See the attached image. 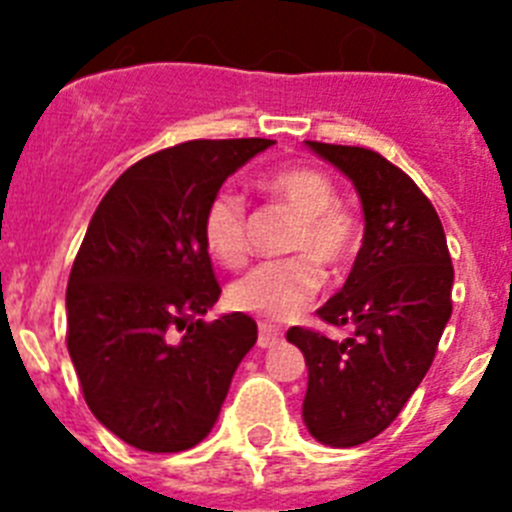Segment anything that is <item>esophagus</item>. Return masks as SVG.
Listing matches in <instances>:
<instances>
[{
    "mask_svg": "<svg viewBox=\"0 0 512 512\" xmlns=\"http://www.w3.org/2000/svg\"><path fill=\"white\" fill-rule=\"evenodd\" d=\"M282 341V333L279 330H274L271 325H259V346L261 348H271V346H277V343Z\"/></svg>",
    "mask_w": 512,
    "mask_h": 512,
    "instance_id": "esophagus-1",
    "label": "esophagus"
}]
</instances>
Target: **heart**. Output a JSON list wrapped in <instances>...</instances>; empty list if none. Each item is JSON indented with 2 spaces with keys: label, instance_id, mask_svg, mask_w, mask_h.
Segmentation results:
<instances>
[{
  "label": "heart",
  "instance_id": "heart-1",
  "mask_svg": "<svg viewBox=\"0 0 512 512\" xmlns=\"http://www.w3.org/2000/svg\"><path fill=\"white\" fill-rule=\"evenodd\" d=\"M261 189L300 220L289 251L300 253L284 261L253 266L230 287V302L266 323L295 318L318 297L328 266L341 274L356 259L361 225L354 212L338 202V187L315 166H287L269 174ZM202 235L212 259L225 266L241 264L248 253L246 202L233 189H220L202 217Z\"/></svg>",
  "mask_w": 512,
  "mask_h": 512
}]
</instances>
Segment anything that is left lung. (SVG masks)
<instances>
[{"instance_id": "1", "label": "left lung", "mask_w": 512, "mask_h": 512, "mask_svg": "<svg viewBox=\"0 0 512 512\" xmlns=\"http://www.w3.org/2000/svg\"><path fill=\"white\" fill-rule=\"evenodd\" d=\"M305 146L351 179L364 210L354 269L318 310L325 323L351 325V338L287 330L307 364V431L351 449L379 436L431 369L451 318L454 266L431 200L405 171L369 148Z\"/></svg>"}]
</instances>
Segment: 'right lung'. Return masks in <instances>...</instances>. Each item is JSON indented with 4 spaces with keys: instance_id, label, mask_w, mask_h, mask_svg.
I'll list each match as a JSON object with an SVG mask.
<instances>
[{
    "instance_id": "right-lung-1",
    "label": "right lung",
    "mask_w": 512,
    "mask_h": 512,
    "mask_svg": "<svg viewBox=\"0 0 512 512\" xmlns=\"http://www.w3.org/2000/svg\"><path fill=\"white\" fill-rule=\"evenodd\" d=\"M269 146L189 140L140 158L92 215L66 289V343L94 418L135 449L174 454L207 438L256 343L243 312L202 320L220 297L202 217Z\"/></svg>"
}]
</instances>
